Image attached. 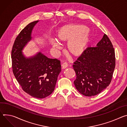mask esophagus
<instances>
[{
	"label": "esophagus",
	"mask_w": 127,
	"mask_h": 127,
	"mask_svg": "<svg viewBox=\"0 0 127 127\" xmlns=\"http://www.w3.org/2000/svg\"><path fill=\"white\" fill-rule=\"evenodd\" d=\"M67 66H68V64H67L66 63H64L62 65V68L63 69H64V68H66Z\"/></svg>",
	"instance_id": "1"
}]
</instances>
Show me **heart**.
<instances>
[{"instance_id":"b5f03b06","label":"heart","mask_w":127,"mask_h":127,"mask_svg":"<svg viewBox=\"0 0 127 127\" xmlns=\"http://www.w3.org/2000/svg\"><path fill=\"white\" fill-rule=\"evenodd\" d=\"M56 38L60 41H67V49L74 56L82 55L92 40L89 28L83 25L68 24L64 25L56 31ZM49 44L54 49L60 48L58 42L53 39L49 40Z\"/></svg>"}]
</instances>
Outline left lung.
Here are the masks:
<instances>
[{
    "label": "left lung",
    "instance_id": "left-lung-1",
    "mask_svg": "<svg viewBox=\"0 0 127 127\" xmlns=\"http://www.w3.org/2000/svg\"><path fill=\"white\" fill-rule=\"evenodd\" d=\"M73 65L76 74L77 90L86 96L100 93L110 83L116 65L115 50L107 36L95 47H88Z\"/></svg>",
    "mask_w": 127,
    "mask_h": 127
}]
</instances>
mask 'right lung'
<instances>
[{"instance_id": "right-lung-1", "label": "right lung", "mask_w": 127, "mask_h": 127, "mask_svg": "<svg viewBox=\"0 0 127 127\" xmlns=\"http://www.w3.org/2000/svg\"><path fill=\"white\" fill-rule=\"evenodd\" d=\"M38 22L28 24L17 37L11 59L13 75L23 90L33 97L42 99L54 91L61 65L60 61L49 59L41 52L30 57L25 56L23 50L32 40V31Z\"/></svg>"}]
</instances>
